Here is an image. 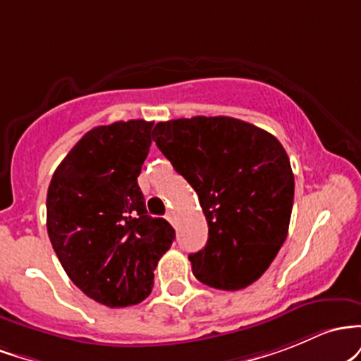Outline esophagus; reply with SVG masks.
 I'll return each mask as SVG.
<instances>
[{
    "mask_svg": "<svg viewBox=\"0 0 361 361\" xmlns=\"http://www.w3.org/2000/svg\"><path fill=\"white\" fill-rule=\"evenodd\" d=\"M167 220L170 221V224L173 225V224H176V214H173L172 212H169V213H167Z\"/></svg>",
    "mask_w": 361,
    "mask_h": 361,
    "instance_id": "1",
    "label": "esophagus"
}]
</instances>
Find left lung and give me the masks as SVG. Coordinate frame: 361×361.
<instances>
[{"instance_id":"8db88e82","label":"left lung","mask_w":361,"mask_h":361,"mask_svg":"<svg viewBox=\"0 0 361 361\" xmlns=\"http://www.w3.org/2000/svg\"><path fill=\"white\" fill-rule=\"evenodd\" d=\"M153 141L200 197L208 242L189 254L194 276L218 290H242L281 249L295 179L281 143L233 117L196 116L159 123Z\"/></svg>"}]
</instances>
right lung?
I'll return each mask as SVG.
<instances>
[{"instance_id": "obj_1", "label": "right lung", "mask_w": 361, "mask_h": 361, "mask_svg": "<svg viewBox=\"0 0 361 361\" xmlns=\"http://www.w3.org/2000/svg\"><path fill=\"white\" fill-rule=\"evenodd\" d=\"M153 123L97 126L64 157L47 191V233L70 279L111 309L152 293L153 271L176 230L147 212L137 185Z\"/></svg>"}]
</instances>
